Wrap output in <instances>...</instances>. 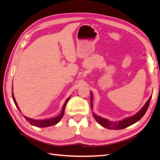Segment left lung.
<instances>
[{
	"mask_svg": "<svg viewBox=\"0 0 160 160\" xmlns=\"http://www.w3.org/2000/svg\"><path fill=\"white\" fill-rule=\"evenodd\" d=\"M151 98H152V96L150 97L149 99L147 101V102L146 103V104H145L143 107L140 109L136 114H135L134 115L132 116V117L124 119L122 121H119V122H111V121H109L108 119H106L105 118L99 117V116L97 115L96 114H95V113L93 112V118L97 122H98L101 125H102V126L105 128L109 129H124L128 126H130V125H133L135 123H136L143 117L149 108ZM91 108L93 109V97H92L91 92Z\"/></svg>",
	"mask_w": 160,
	"mask_h": 160,
	"instance_id": "8db88e82",
	"label": "left lung"
}]
</instances>
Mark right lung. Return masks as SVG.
Listing matches in <instances>:
<instances>
[{
	"mask_svg": "<svg viewBox=\"0 0 160 160\" xmlns=\"http://www.w3.org/2000/svg\"><path fill=\"white\" fill-rule=\"evenodd\" d=\"M12 99L14 101V104H15V105H16V107L18 109H19V108H18V105L17 103V101L15 100V98H14V97L12 90ZM69 98H70V97L66 100L65 103L63 105V107H62V111H61V114L57 116V117H55L54 118L47 119H43V120H35V119L27 118V117H25V116H24V117H25V118L27 119V121L28 122H29V123L31 125H34V126L38 127V128H46V127L52 126V125H56L57 123H58L60 122V120L62 118V117H63L64 111H65V106H66V104L67 103V101H69ZM19 111H20V110H19Z\"/></svg>",
	"mask_w": 160,
	"mask_h": 160,
	"instance_id": "right-lung-1",
	"label": "right lung"
}]
</instances>
